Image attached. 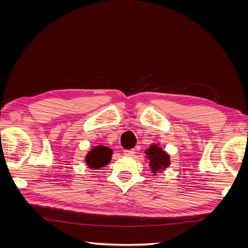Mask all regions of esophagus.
I'll return each mask as SVG.
<instances>
[{"label":"esophagus","instance_id":"1","mask_svg":"<svg viewBox=\"0 0 248 248\" xmlns=\"http://www.w3.org/2000/svg\"><path fill=\"white\" fill-rule=\"evenodd\" d=\"M124 155H127V156H132L134 154V150H124L123 151Z\"/></svg>","mask_w":248,"mask_h":248}]
</instances>
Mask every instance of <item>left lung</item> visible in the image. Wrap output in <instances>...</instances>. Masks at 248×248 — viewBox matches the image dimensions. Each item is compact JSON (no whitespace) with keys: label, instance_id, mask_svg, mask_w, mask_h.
Returning <instances> with one entry per match:
<instances>
[{"label":"left lung","instance_id":"1","mask_svg":"<svg viewBox=\"0 0 248 248\" xmlns=\"http://www.w3.org/2000/svg\"><path fill=\"white\" fill-rule=\"evenodd\" d=\"M145 153L150 159V168L152 169L154 174H156V171L164 170L170 166V156L166 152L162 151V149L157 145L150 146V148L146 150Z\"/></svg>","mask_w":248,"mask_h":248}]
</instances>
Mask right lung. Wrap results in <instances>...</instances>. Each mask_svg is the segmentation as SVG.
Listing matches in <instances>:
<instances>
[{
  "instance_id": "1",
  "label": "right lung",
  "mask_w": 248,
  "mask_h": 248,
  "mask_svg": "<svg viewBox=\"0 0 248 248\" xmlns=\"http://www.w3.org/2000/svg\"><path fill=\"white\" fill-rule=\"evenodd\" d=\"M112 151L104 146H96L86 157V162L91 169H99L110 161Z\"/></svg>"
}]
</instances>
